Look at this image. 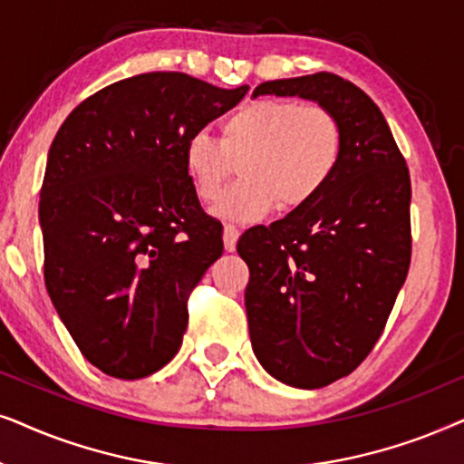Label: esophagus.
<instances>
[{
  "label": "esophagus",
  "mask_w": 464,
  "mask_h": 464,
  "mask_svg": "<svg viewBox=\"0 0 464 464\" xmlns=\"http://www.w3.org/2000/svg\"><path fill=\"white\" fill-rule=\"evenodd\" d=\"M222 237H225V250L233 252L239 239V228L236 225H225V233H222Z\"/></svg>",
  "instance_id": "1"
}]
</instances>
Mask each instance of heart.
Here are the masks:
<instances>
[{
  "label": "heart",
  "instance_id": "heart-1",
  "mask_svg": "<svg viewBox=\"0 0 464 464\" xmlns=\"http://www.w3.org/2000/svg\"><path fill=\"white\" fill-rule=\"evenodd\" d=\"M337 116L318 103L256 99L222 121L220 138L197 129L184 141V169L201 201H214L243 163L245 178L216 203L228 220H258L276 206L299 209L326 188L342 159Z\"/></svg>",
  "mask_w": 464,
  "mask_h": 464
}]
</instances>
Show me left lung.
<instances>
[{"mask_svg":"<svg viewBox=\"0 0 464 464\" xmlns=\"http://www.w3.org/2000/svg\"><path fill=\"white\" fill-rule=\"evenodd\" d=\"M258 95L312 99L342 125V159L323 193L237 242L258 362L288 386L323 388L369 356L407 277L410 169L384 114L350 80L318 72L263 82Z\"/></svg>","mask_w":464,"mask_h":464,"instance_id":"8db88e82","label":"left lung"}]
</instances>
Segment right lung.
I'll return each instance as SVG.
<instances>
[{"label": "right lung", "mask_w": 464, "mask_h": 464, "mask_svg": "<svg viewBox=\"0 0 464 464\" xmlns=\"http://www.w3.org/2000/svg\"><path fill=\"white\" fill-rule=\"evenodd\" d=\"M246 92L140 73L86 97L54 135L40 190L46 290L82 356L112 378H146L180 350L190 290L222 255L184 141Z\"/></svg>", "instance_id": "obj_1"}]
</instances>
